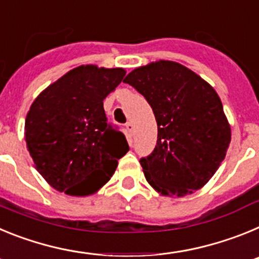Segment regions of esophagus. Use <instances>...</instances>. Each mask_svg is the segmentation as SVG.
<instances>
[{"mask_svg": "<svg viewBox=\"0 0 259 259\" xmlns=\"http://www.w3.org/2000/svg\"><path fill=\"white\" fill-rule=\"evenodd\" d=\"M125 130H127V132L130 135H134V132H135L134 123H132V122H127V123H125Z\"/></svg>", "mask_w": 259, "mask_h": 259, "instance_id": "esophagus-1", "label": "esophagus"}]
</instances>
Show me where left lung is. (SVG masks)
I'll return each mask as SVG.
<instances>
[{"mask_svg": "<svg viewBox=\"0 0 259 259\" xmlns=\"http://www.w3.org/2000/svg\"><path fill=\"white\" fill-rule=\"evenodd\" d=\"M124 83L152 106L157 145L140 159L145 178L164 196L182 197L202 188L223 162L231 128L211 85L172 61L135 68Z\"/></svg>", "mask_w": 259, "mask_h": 259, "instance_id": "left-lung-1", "label": "left lung"}]
</instances>
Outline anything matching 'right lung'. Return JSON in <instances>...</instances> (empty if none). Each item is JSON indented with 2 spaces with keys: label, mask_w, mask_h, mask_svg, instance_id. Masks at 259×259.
Wrapping results in <instances>:
<instances>
[{
  "label": "right lung",
  "mask_w": 259,
  "mask_h": 259,
  "mask_svg": "<svg viewBox=\"0 0 259 259\" xmlns=\"http://www.w3.org/2000/svg\"><path fill=\"white\" fill-rule=\"evenodd\" d=\"M123 68L79 66L37 96L24 125L27 148L40 175L59 192L88 196L106 184L128 152L110 124L104 100L120 84Z\"/></svg>",
  "instance_id": "right-lung-1"
}]
</instances>
